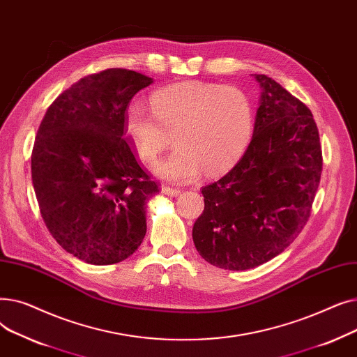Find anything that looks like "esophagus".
<instances>
[{
    "instance_id": "esophagus-1",
    "label": "esophagus",
    "mask_w": 357,
    "mask_h": 357,
    "mask_svg": "<svg viewBox=\"0 0 357 357\" xmlns=\"http://www.w3.org/2000/svg\"><path fill=\"white\" fill-rule=\"evenodd\" d=\"M162 194L169 195V197H178L181 194V190L172 188V186H169V185H163L162 186Z\"/></svg>"
}]
</instances>
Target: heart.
<instances>
[{
    "label": "heart",
    "mask_w": 357,
    "mask_h": 357,
    "mask_svg": "<svg viewBox=\"0 0 357 357\" xmlns=\"http://www.w3.org/2000/svg\"><path fill=\"white\" fill-rule=\"evenodd\" d=\"M152 109L139 101L124 111V131L144 163H155L171 146L175 153L158 165L159 175L183 182L201 167L218 174L250 142L253 108L249 97L231 85L185 82L153 92Z\"/></svg>",
    "instance_id": "heart-1"
}]
</instances>
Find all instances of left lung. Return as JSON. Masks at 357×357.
Wrapping results in <instances>:
<instances>
[{
	"mask_svg": "<svg viewBox=\"0 0 357 357\" xmlns=\"http://www.w3.org/2000/svg\"><path fill=\"white\" fill-rule=\"evenodd\" d=\"M253 137L231 171L202 186L204 211L192 238L208 264L256 268L282 253L307 224L323 171L310 108L266 75Z\"/></svg>",
	"mask_w": 357,
	"mask_h": 357,
	"instance_id": "obj_1",
	"label": "left lung"
}]
</instances>
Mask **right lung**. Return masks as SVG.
Listing matches in <instances>:
<instances>
[{
  "mask_svg": "<svg viewBox=\"0 0 357 357\" xmlns=\"http://www.w3.org/2000/svg\"><path fill=\"white\" fill-rule=\"evenodd\" d=\"M153 82L109 68L65 89L47 108L31 152V181L53 238L91 265L133 255L146 234V202L159 182L139 165L124 111Z\"/></svg>",
  "mask_w": 357,
  "mask_h": 357,
  "instance_id": "add662e5",
  "label": "right lung"
}]
</instances>
